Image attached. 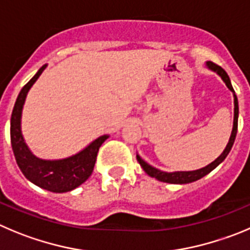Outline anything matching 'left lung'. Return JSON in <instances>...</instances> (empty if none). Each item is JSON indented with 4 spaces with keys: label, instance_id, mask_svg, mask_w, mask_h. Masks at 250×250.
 <instances>
[{
    "label": "left lung",
    "instance_id": "1",
    "mask_svg": "<svg viewBox=\"0 0 250 250\" xmlns=\"http://www.w3.org/2000/svg\"><path fill=\"white\" fill-rule=\"evenodd\" d=\"M207 66H208V69L213 70V71H216L218 75L222 78V80L225 81V83L227 85V87L229 88L230 91H232L233 93H234V90H233L232 87V83H230V80H229V76L227 75V72L225 71V70L222 69L221 66H218L217 64H214V62H207ZM234 96V120H233V129H232V134H230V138H229V142H228L227 146H226V149L223 150V153L221 154L220 157L217 158L214 162H212L211 164H208L207 167H202V169H199V170H193V171H175V172H165V171H162V170L159 169H155V167H153L151 165H149L148 163L144 162L143 159H142L139 155H137V160H138V163L141 164V167H143L144 171L146 172V174L149 175V176H151V178H155L157 180L159 181H163V183H167V184H188V183H193V181L199 180V179L204 178L205 175H207L208 172H211L212 170L214 169V167H217L218 165L221 164V163L223 162V160L226 159V157L228 155V153L230 151V149H232L233 146V143H234V139H235V136H237V129H238V112H239V109H238V100H237V96L235 95H233Z\"/></svg>",
    "mask_w": 250,
    "mask_h": 250
}]
</instances>
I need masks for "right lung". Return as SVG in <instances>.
Wrapping results in <instances>:
<instances>
[{
	"label": "right lung",
	"mask_w": 250,
	"mask_h": 250,
	"mask_svg": "<svg viewBox=\"0 0 250 250\" xmlns=\"http://www.w3.org/2000/svg\"><path fill=\"white\" fill-rule=\"evenodd\" d=\"M45 67L46 65H43L36 75L23 86L16 100L11 117V144L21 171L30 183L44 190L62 193L74 190L90 178L96 163L100 146L108 138V136H102L95 139L80 153L65 159L44 160L32 154L21 132V117L28 91L38 80Z\"/></svg>",
	"instance_id": "add662e5"
}]
</instances>
